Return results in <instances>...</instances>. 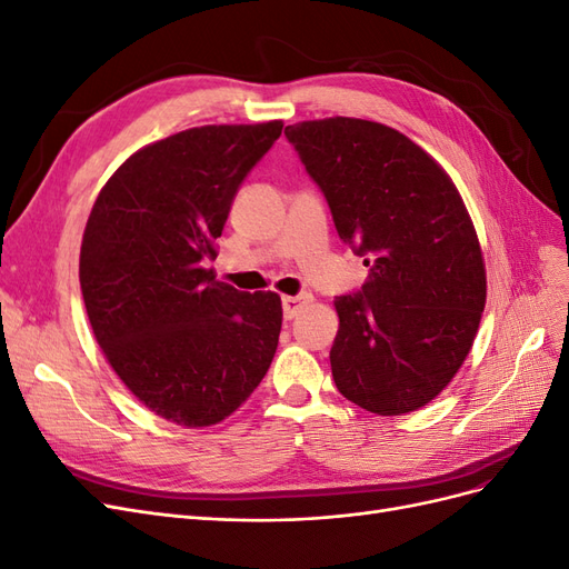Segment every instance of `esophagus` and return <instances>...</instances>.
Listing matches in <instances>:
<instances>
[{"mask_svg": "<svg viewBox=\"0 0 569 569\" xmlns=\"http://www.w3.org/2000/svg\"><path fill=\"white\" fill-rule=\"evenodd\" d=\"M308 301V297H284L282 299V311H284V320L297 318V313L303 308V303Z\"/></svg>", "mask_w": 569, "mask_h": 569, "instance_id": "1", "label": "esophagus"}]
</instances>
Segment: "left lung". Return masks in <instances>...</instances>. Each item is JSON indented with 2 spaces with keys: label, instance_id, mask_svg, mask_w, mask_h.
I'll list each match as a JSON object with an SVG mask.
<instances>
[{
  "label": "left lung",
  "instance_id": "left-lung-1",
  "mask_svg": "<svg viewBox=\"0 0 569 569\" xmlns=\"http://www.w3.org/2000/svg\"><path fill=\"white\" fill-rule=\"evenodd\" d=\"M284 134L368 268L363 287L335 299V385L377 416L418 410L453 380L487 301L458 189L427 151L372 120H308Z\"/></svg>",
  "mask_w": 569,
  "mask_h": 569
}]
</instances>
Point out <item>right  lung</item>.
<instances>
[{"label": "right lung", "instance_id": "right-lung-1", "mask_svg": "<svg viewBox=\"0 0 569 569\" xmlns=\"http://www.w3.org/2000/svg\"><path fill=\"white\" fill-rule=\"evenodd\" d=\"M280 120L203 126L153 142L101 189L80 247V289L111 368L157 416L209 427L266 377L282 327L274 291H237L209 263L239 187Z\"/></svg>", "mask_w": 569, "mask_h": 569}]
</instances>
